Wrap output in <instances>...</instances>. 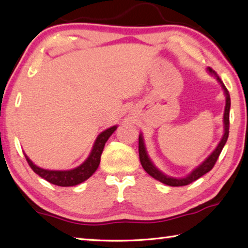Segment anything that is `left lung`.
Wrapping results in <instances>:
<instances>
[{"instance_id":"1","label":"left lung","mask_w":248,"mask_h":248,"mask_svg":"<svg viewBox=\"0 0 248 248\" xmlns=\"http://www.w3.org/2000/svg\"><path fill=\"white\" fill-rule=\"evenodd\" d=\"M207 72L217 79V83L221 85L222 90H223V93L225 96V107H224V114H223V136H222L220 142L216 146V149L210 153L209 156L205 158L203 162H201L198 166L195 167V169L192 170L189 174L185 176V177H182V178L171 177V176L163 173L161 170H158L157 167L155 166V164L152 162V159H151L149 156L148 151H146L143 134H142V132H140L139 134V156H140V162H141L142 167H143L146 173H148L150 176H152L153 178H155L163 184L169 185V186H173V187L186 186V185L195 182V180L200 178L201 176L207 174L208 171L211 170L212 167L215 166L222 149H223L226 141H228L229 127H230V108H231V98H230L229 91L226 90L223 82L221 81V78L217 77V74L211 68H207Z\"/></svg>"}]
</instances>
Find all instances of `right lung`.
I'll return each instance as SVG.
<instances>
[{
	"label": "right lung",
	"instance_id": "right-lung-1",
	"mask_svg": "<svg viewBox=\"0 0 248 248\" xmlns=\"http://www.w3.org/2000/svg\"><path fill=\"white\" fill-rule=\"evenodd\" d=\"M118 125H112V127L104 130L100 132L93 144V148L91 150V153L87 158L84 161L81 165L72 170H46L43 167L37 166L35 163L29 158L26 153L25 157H26L29 166L31 170L35 171L37 175H39L41 178L47 180V182L51 183L53 185L61 187H70V186H77V185L85 182L89 179L92 175H93L96 170L98 169L100 163V156H102L103 150L105 143H106L109 137L116 131Z\"/></svg>",
	"mask_w": 248,
	"mask_h": 248
}]
</instances>
